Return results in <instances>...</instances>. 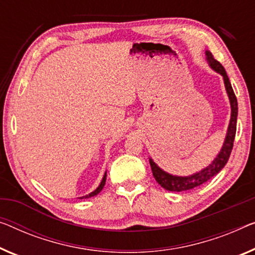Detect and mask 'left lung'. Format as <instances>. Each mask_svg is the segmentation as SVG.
Returning <instances> with one entry per match:
<instances>
[{
  "mask_svg": "<svg viewBox=\"0 0 255 255\" xmlns=\"http://www.w3.org/2000/svg\"><path fill=\"white\" fill-rule=\"evenodd\" d=\"M206 59L213 70L216 71L223 77L226 90H227L228 97H229L230 105H231L230 124H229V127H228L227 136H226L225 143H223L221 151L219 152V154L216 155V158L213 160V162L210 166H207L206 168L201 169L198 173H195L193 175H190V176L172 175V174L164 172V170H162L160 167H158L157 164H155V162L150 158V166H151L152 173H153L155 181H157L162 188L166 190H169V191H176V192L187 191V190L193 189L198 187V185L204 184L205 182L210 181L213 176H215L219 172H221V169L226 166L227 161L229 160L231 150H233V146H234L235 136H236L237 115H238V104H237L236 95L234 93V89L233 87H231V83L229 81V78H228L225 67H223L221 64H220L218 60L213 57L212 52L210 51H206Z\"/></svg>",
  "mask_w": 255,
  "mask_h": 255,
  "instance_id": "1",
  "label": "left lung"
}]
</instances>
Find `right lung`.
Wrapping results in <instances>:
<instances>
[{
    "instance_id": "right-lung-1",
    "label": "right lung",
    "mask_w": 255,
    "mask_h": 255,
    "mask_svg": "<svg viewBox=\"0 0 255 255\" xmlns=\"http://www.w3.org/2000/svg\"><path fill=\"white\" fill-rule=\"evenodd\" d=\"M105 181H106V172H105V174H104V176H103V180H102L101 184L98 185V188H97L96 190H95V191L90 192L89 195H87V196H83V197H80V199H83V198H90V197H94V196L98 195V193H100V192L102 191V189L104 188V185H105Z\"/></svg>"
}]
</instances>
